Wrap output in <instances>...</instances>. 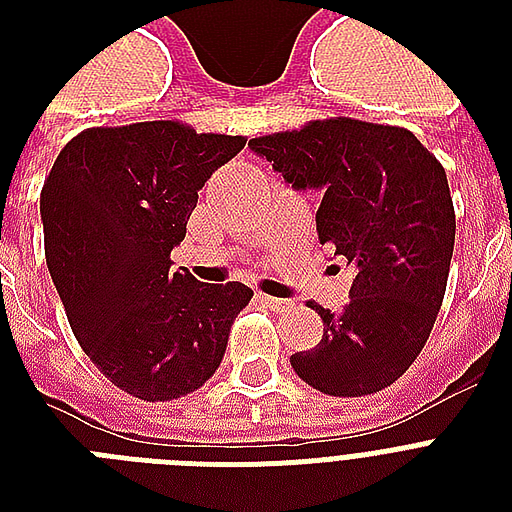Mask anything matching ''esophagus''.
<instances>
[{
  "label": "esophagus",
  "mask_w": 512,
  "mask_h": 512,
  "mask_svg": "<svg viewBox=\"0 0 512 512\" xmlns=\"http://www.w3.org/2000/svg\"><path fill=\"white\" fill-rule=\"evenodd\" d=\"M260 303H265V308H271L276 313H284L287 308H292L289 300H281V297H271V295H260Z\"/></svg>",
  "instance_id": "obj_1"
}]
</instances>
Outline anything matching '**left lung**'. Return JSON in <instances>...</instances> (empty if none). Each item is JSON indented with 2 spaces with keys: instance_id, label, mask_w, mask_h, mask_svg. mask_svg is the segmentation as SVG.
<instances>
[{
  "instance_id": "obj_1",
  "label": "left lung",
  "mask_w": 512,
  "mask_h": 512,
  "mask_svg": "<svg viewBox=\"0 0 512 512\" xmlns=\"http://www.w3.org/2000/svg\"><path fill=\"white\" fill-rule=\"evenodd\" d=\"M295 188H319L316 231L356 271L324 335L292 369L327 396L380 393L414 364L444 303L454 204L436 156L404 127L350 116L249 140Z\"/></svg>"
}]
</instances>
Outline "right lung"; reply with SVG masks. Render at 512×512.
I'll list each match as a JSON object with an SVG mask.
<instances>
[{
	"label": "right lung",
	"mask_w": 512,
	"mask_h": 512,
	"mask_svg": "<svg viewBox=\"0 0 512 512\" xmlns=\"http://www.w3.org/2000/svg\"><path fill=\"white\" fill-rule=\"evenodd\" d=\"M244 143L177 119L90 127L44 177V257L71 332L92 364L140 401L199 390L252 300L241 281L199 284L170 268L199 188Z\"/></svg>",
	"instance_id": "add662e5"
}]
</instances>
